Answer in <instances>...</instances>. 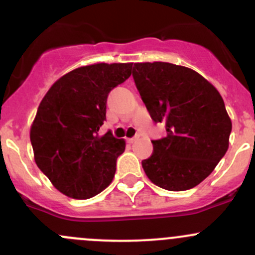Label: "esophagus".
I'll return each instance as SVG.
<instances>
[{"label":"esophagus","mask_w":255,"mask_h":255,"mask_svg":"<svg viewBox=\"0 0 255 255\" xmlns=\"http://www.w3.org/2000/svg\"><path fill=\"white\" fill-rule=\"evenodd\" d=\"M138 138H139V135H138V133H136V135L133 136V137H131V138H128V143H133V142H135V141H137Z\"/></svg>","instance_id":"34e87169"}]
</instances>
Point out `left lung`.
<instances>
[{"mask_svg": "<svg viewBox=\"0 0 255 255\" xmlns=\"http://www.w3.org/2000/svg\"><path fill=\"white\" fill-rule=\"evenodd\" d=\"M132 76L150 118L166 131L152 141L142 168L164 190L193 188L229 148L232 124L223 97L198 73L171 63H135Z\"/></svg>", "mask_w": 255, "mask_h": 255, "instance_id": "left-lung-1", "label": "left lung"}]
</instances>
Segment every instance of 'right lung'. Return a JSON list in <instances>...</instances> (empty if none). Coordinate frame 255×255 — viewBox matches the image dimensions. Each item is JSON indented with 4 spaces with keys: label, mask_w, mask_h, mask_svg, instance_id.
I'll list each match as a JSON object with an SVG mask.
<instances>
[{
    "label": "right lung",
    "mask_w": 255,
    "mask_h": 255,
    "mask_svg": "<svg viewBox=\"0 0 255 255\" xmlns=\"http://www.w3.org/2000/svg\"><path fill=\"white\" fill-rule=\"evenodd\" d=\"M132 63H98L78 68L52 85L30 130L37 166L63 194L87 199L113 180L124 139L98 135L107 98L130 78Z\"/></svg>",
    "instance_id": "right-lung-1"
}]
</instances>
